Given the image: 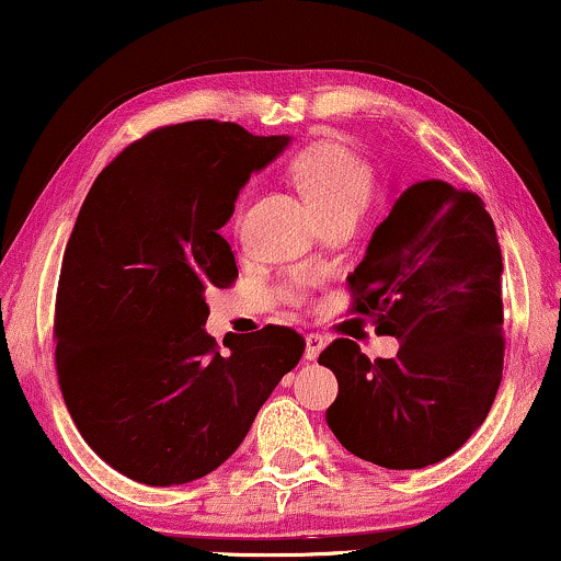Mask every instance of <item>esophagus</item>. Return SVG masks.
I'll list each match as a JSON object with an SVG mask.
<instances>
[{
  "instance_id": "esophagus-1",
  "label": "esophagus",
  "mask_w": 561,
  "mask_h": 561,
  "mask_svg": "<svg viewBox=\"0 0 561 561\" xmlns=\"http://www.w3.org/2000/svg\"><path fill=\"white\" fill-rule=\"evenodd\" d=\"M325 346V339L321 336V333H308L305 336V359H318V354H321V350Z\"/></svg>"
}]
</instances>
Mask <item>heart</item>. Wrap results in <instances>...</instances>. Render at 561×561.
Returning <instances> with one entry per match:
<instances>
[{"label": "heart", "mask_w": 561, "mask_h": 561, "mask_svg": "<svg viewBox=\"0 0 561 561\" xmlns=\"http://www.w3.org/2000/svg\"><path fill=\"white\" fill-rule=\"evenodd\" d=\"M293 175L318 217L342 209L363 211L373 196V170L336 141L305 150L293 162Z\"/></svg>", "instance_id": "heart-1"}]
</instances>
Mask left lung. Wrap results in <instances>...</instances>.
<instances>
[{
  "mask_svg": "<svg viewBox=\"0 0 561 561\" xmlns=\"http://www.w3.org/2000/svg\"><path fill=\"white\" fill-rule=\"evenodd\" d=\"M354 313L396 336L393 359L333 339L318 363L336 375L325 422L382 469L448 458L486 420L502 380V251L484 202L445 181L396 198L350 274Z\"/></svg>",
  "mask_w": 561,
  "mask_h": 561,
  "instance_id": "1",
  "label": "left lung"
}]
</instances>
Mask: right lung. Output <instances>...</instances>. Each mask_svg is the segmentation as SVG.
Returning <instances> with one entry per match:
<instances>
[{"label": "right lung", "mask_w": 561, "mask_h": 561, "mask_svg": "<svg viewBox=\"0 0 561 561\" xmlns=\"http://www.w3.org/2000/svg\"><path fill=\"white\" fill-rule=\"evenodd\" d=\"M238 124L162 126L92 183L56 289V373L84 443L124 477L173 486L222 466L300 363L287 325L204 331L207 293L238 276L219 228L251 173L289 145Z\"/></svg>", "instance_id": "1"}]
</instances>
